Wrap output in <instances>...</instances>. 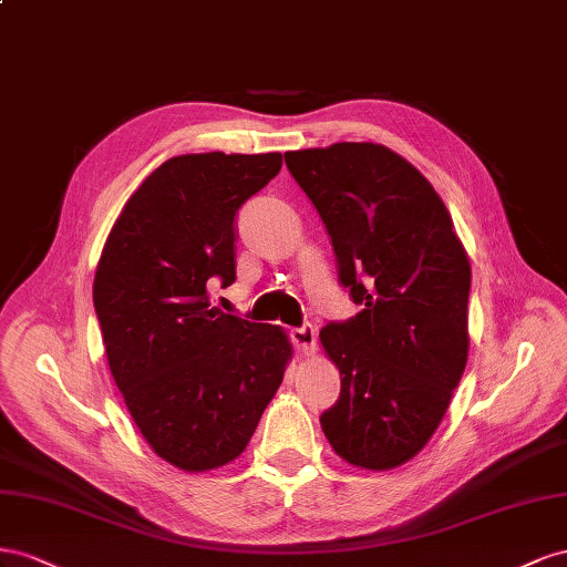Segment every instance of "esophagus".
Returning <instances> with one entry per match:
<instances>
[{"label":"esophagus","instance_id":"1","mask_svg":"<svg viewBox=\"0 0 567 567\" xmlns=\"http://www.w3.org/2000/svg\"><path fill=\"white\" fill-rule=\"evenodd\" d=\"M289 339H292V344H295L297 351L309 353V351L316 349V330L311 326L295 328L292 332H289Z\"/></svg>","mask_w":567,"mask_h":567}]
</instances>
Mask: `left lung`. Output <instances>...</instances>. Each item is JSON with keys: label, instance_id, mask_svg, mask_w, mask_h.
<instances>
[{"label": "left lung", "instance_id": "left-lung-1", "mask_svg": "<svg viewBox=\"0 0 567 567\" xmlns=\"http://www.w3.org/2000/svg\"><path fill=\"white\" fill-rule=\"evenodd\" d=\"M330 235L339 285L361 311L320 342L342 390L320 427L351 465L390 471L440 427L467 361L471 264L440 194L373 142L287 152Z\"/></svg>", "mask_w": 567, "mask_h": 567}]
</instances>
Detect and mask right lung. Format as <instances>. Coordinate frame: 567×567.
I'll return each instance as SVG.
<instances>
[{
    "label": "right lung",
    "instance_id": "add662e5",
    "mask_svg": "<svg viewBox=\"0 0 567 567\" xmlns=\"http://www.w3.org/2000/svg\"><path fill=\"white\" fill-rule=\"evenodd\" d=\"M282 154H185L127 199L92 299L111 375L156 454L189 473L247 449L292 355L287 334L212 309L235 282V218Z\"/></svg>",
    "mask_w": 567,
    "mask_h": 567
}]
</instances>
